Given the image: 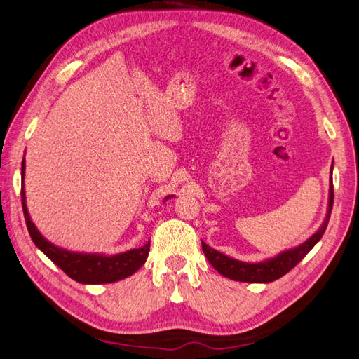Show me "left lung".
I'll list each match as a JSON object with an SVG mask.
<instances>
[{
	"label": "left lung",
	"instance_id": "8db88e82",
	"mask_svg": "<svg viewBox=\"0 0 359 359\" xmlns=\"http://www.w3.org/2000/svg\"><path fill=\"white\" fill-rule=\"evenodd\" d=\"M333 201H334V192H333V181H331L327 219H325V222H323V225L319 228V231L311 236V238L305 243H302V245L295 247L292 250H287V252H283L281 255L276 256V258H272V259L264 261V262H258V264L242 262L238 259L228 258V256L217 252V250H214L209 245H206L205 242H201L203 252H205V256L208 258V261L211 262V266L217 270L219 273L226 276V278H229V280L243 281V283L275 281V280L281 278L283 275L290 272V270H292L297 264H299L309 253V250L322 239V236H323V233H325L327 225H328L331 209H333Z\"/></svg>",
	"mask_w": 359,
	"mask_h": 359
}]
</instances>
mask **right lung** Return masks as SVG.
Segmentation results:
<instances>
[{
  "mask_svg": "<svg viewBox=\"0 0 359 359\" xmlns=\"http://www.w3.org/2000/svg\"><path fill=\"white\" fill-rule=\"evenodd\" d=\"M22 177H25V161L22 164ZM168 198V197H167ZM22 206L26 226L34 243L48 256V258L70 276L72 280L83 283V285H103V283H116L133 275L136 270L144 266L148 253H150V241L144 247L130 250L116 256L103 255H83L72 253L67 250L53 245L42 234L37 231L29 219L28 208L25 203V191L22 186Z\"/></svg>",
  "mask_w": 359,
  "mask_h": 359,
  "instance_id": "add662e5",
  "label": "right lung"
}]
</instances>
